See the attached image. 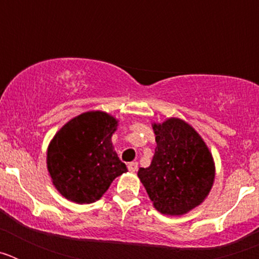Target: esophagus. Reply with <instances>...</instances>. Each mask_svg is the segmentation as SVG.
Returning a JSON list of instances; mask_svg holds the SVG:
<instances>
[{
	"mask_svg": "<svg viewBox=\"0 0 259 259\" xmlns=\"http://www.w3.org/2000/svg\"><path fill=\"white\" fill-rule=\"evenodd\" d=\"M127 167L130 172H136L137 168H139V164H137V162H131V163H128Z\"/></svg>",
	"mask_w": 259,
	"mask_h": 259,
	"instance_id": "obj_1",
	"label": "esophagus"
}]
</instances>
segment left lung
I'll use <instances>...</instances> for the list:
<instances>
[{
    "label": "left lung",
    "mask_w": 259,
    "mask_h": 259,
    "mask_svg": "<svg viewBox=\"0 0 259 259\" xmlns=\"http://www.w3.org/2000/svg\"><path fill=\"white\" fill-rule=\"evenodd\" d=\"M152 127L154 155L137 176L157 211L180 217L209 196L215 180L214 158L201 135L183 119L171 116Z\"/></svg>",
    "instance_id": "left-lung-1"
}]
</instances>
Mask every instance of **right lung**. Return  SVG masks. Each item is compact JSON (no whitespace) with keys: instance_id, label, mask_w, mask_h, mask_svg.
Segmentation results:
<instances>
[{"instance_id":"obj_1","label":"right lung","mask_w":259,"mask_h":259,"mask_svg":"<svg viewBox=\"0 0 259 259\" xmlns=\"http://www.w3.org/2000/svg\"><path fill=\"white\" fill-rule=\"evenodd\" d=\"M118 125L111 114L89 110L57 131L48 145L47 168L61 196L79 205L96 202L127 172L111 141Z\"/></svg>"}]
</instances>
